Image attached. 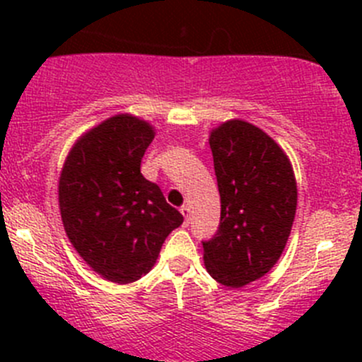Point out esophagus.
I'll return each mask as SVG.
<instances>
[{
  "label": "esophagus",
  "mask_w": 362,
  "mask_h": 362,
  "mask_svg": "<svg viewBox=\"0 0 362 362\" xmlns=\"http://www.w3.org/2000/svg\"><path fill=\"white\" fill-rule=\"evenodd\" d=\"M180 214L184 215L185 224H189V218H191V208H189L187 204H184V206H180Z\"/></svg>",
  "instance_id": "esophagus-1"
}]
</instances>
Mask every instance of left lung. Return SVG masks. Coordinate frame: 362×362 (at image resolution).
Listing matches in <instances>:
<instances>
[{
    "instance_id": "obj_1",
    "label": "left lung",
    "mask_w": 362,
    "mask_h": 362,
    "mask_svg": "<svg viewBox=\"0 0 362 362\" xmlns=\"http://www.w3.org/2000/svg\"><path fill=\"white\" fill-rule=\"evenodd\" d=\"M221 226L203 242L204 268L226 287L264 276L282 255L298 206L293 164L268 133L243 119L210 131Z\"/></svg>"
}]
</instances>
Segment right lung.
<instances>
[{
  "label": "right lung",
  "instance_id": "right-lung-1",
  "mask_svg": "<svg viewBox=\"0 0 362 362\" xmlns=\"http://www.w3.org/2000/svg\"><path fill=\"white\" fill-rule=\"evenodd\" d=\"M154 136L151 122L117 113L80 134L61 168L57 199L68 240L93 272L120 286L147 275L184 222L140 171Z\"/></svg>",
  "mask_w": 362,
  "mask_h": 362
}]
</instances>
